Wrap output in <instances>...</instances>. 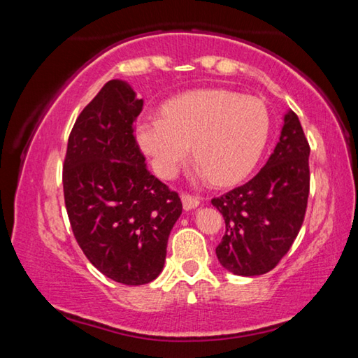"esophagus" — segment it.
I'll return each instance as SVG.
<instances>
[{
	"mask_svg": "<svg viewBox=\"0 0 358 358\" xmlns=\"http://www.w3.org/2000/svg\"><path fill=\"white\" fill-rule=\"evenodd\" d=\"M181 202H183V208L185 210H192V208H197L199 203V197H194L191 194H181Z\"/></svg>",
	"mask_w": 358,
	"mask_h": 358,
	"instance_id": "34e87169",
	"label": "esophagus"
}]
</instances>
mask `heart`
I'll return each instance as SVG.
<instances>
[{
  "label": "heart",
  "mask_w": 358,
  "mask_h": 358,
  "mask_svg": "<svg viewBox=\"0 0 358 358\" xmlns=\"http://www.w3.org/2000/svg\"><path fill=\"white\" fill-rule=\"evenodd\" d=\"M262 101L227 90H197L167 101L162 115L143 113L136 141L159 177L171 180L191 151L197 178L217 185L243 180L257 164L270 136Z\"/></svg>",
  "instance_id": "heart-1"
}]
</instances>
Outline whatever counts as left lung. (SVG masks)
Returning <instances> with one entry per match:
<instances>
[{
    "instance_id": "obj_1",
    "label": "left lung",
    "mask_w": 358,
    "mask_h": 358,
    "mask_svg": "<svg viewBox=\"0 0 358 358\" xmlns=\"http://www.w3.org/2000/svg\"><path fill=\"white\" fill-rule=\"evenodd\" d=\"M308 157L305 132L299 117L289 110L280 142L256 177L211 201L226 222L216 256L230 273L264 275L290 250L310 194Z\"/></svg>"
}]
</instances>
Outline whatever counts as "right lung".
Segmentation results:
<instances>
[{"label": "right lung", "mask_w": 358, "mask_h": 358, "mask_svg": "<svg viewBox=\"0 0 358 358\" xmlns=\"http://www.w3.org/2000/svg\"><path fill=\"white\" fill-rule=\"evenodd\" d=\"M142 107L128 82H107L76 120L63 166L78 246L102 275L128 286L159 276L183 208L178 194L148 171L132 134Z\"/></svg>", "instance_id": "right-lung-1"}]
</instances>
